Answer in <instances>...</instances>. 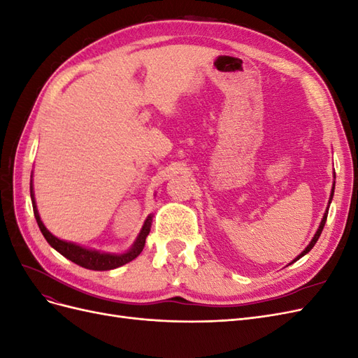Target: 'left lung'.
Wrapping results in <instances>:
<instances>
[{"mask_svg":"<svg viewBox=\"0 0 358 358\" xmlns=\"http://www.w3.org/2000/svg\"><path fill=\"white\" fill-rule=\"evenodd\" d=\"M334 178H336V175H334ZM333 194H334V183H333V188H331V194H330V200H329V206H330V203H331V200H333ZM327 213H329V208H327V210H326V213H324V216H322V220H321V224H320V227H318V230H317V233H315V236H313V239L310 241V243L305 248V251H303L294 262H297V259H300L303 255H306L310 249L315 246V243H317V241L320 239V236H321V231H322V229H324V225H326V221H327ZM294 262H291V263H294ZM289 263V264H291Z\"/></svg>","mask_w":358,"mask_h":358,"instance_id":"left-lung-1","label":"left lung"}]
</instances>
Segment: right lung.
Here are the masks:
<instances>
[{
  "label": "right lung",
  "mask_w": 358,
  "mask_h": 358,
  "mask_svg": "<svg viewBox=\"0 0 358 358\" xmlns=\"http://www.w3.org/2000/svg\"><path fill=\"white\" fill-rule=\"evenodd\" d=\"M29 191H31V201H32V209H34V216L37 220L40 231L43 233V236H45V239L48 241V243L52 248H55L61 255L69 258L70 262L76 263L78 266H82V267L90 268V270H112V268L121 267L129 262H133V259L136 257H138V254L143 251L146 237L150 231V225H152V215H149L146 218L142 230H140L137 239H136L134 245L129 248V251H127L125 254H107V252L95 251V249H86L83 246H79V245L71 243V242L61 241V239H58V237L53 236L40 220V215H38L36 200H34V194H32V182L29 185Z\"/></svg>",
  "instance_id": "add662e5"
}]
</instances>
